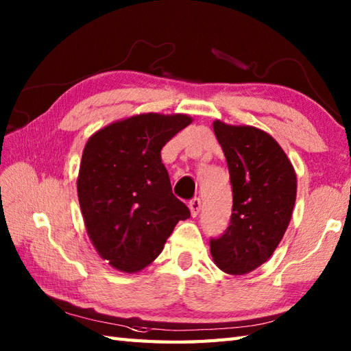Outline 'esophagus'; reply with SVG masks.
I'll return each mask as SVG.
<instances>
[{"label": "esophagus", "mask_w": 351, "mask_h": 351, "mask_svg": "<svg viewBox=\"0 0 351 351\" xmlns=\"http://www.w3.org/2000/svg\"><path fill=\"white\" fill-rule=\"evenodd\" d=\"M200 206H202V202H200L199 197H193V199L190 200V202H189V208H190L193 217H196V215L199 214Z\"/></svg>", "instance_id": "1"}]
</instances>
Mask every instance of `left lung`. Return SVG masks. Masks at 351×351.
Masks as SVG:
<instances>
[{"mask_svg": "<svg viewBox=\"0 0 351 351\" xmlns=\"http://www.w3.org/2000/svg\"><path fill=\"white\" fill-rule=\"evenodd\" d=\"M226 156L232 214L229 226L211 238V256L220 270L245 274L273 255L293 214L295 171L271 136L253 126L214 122Z\"/></svg>", "mask_w": 351, "mask_h": 351, "instance_id": "obj_1", "label": "left lung"}]
</instances>
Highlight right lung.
<instances>
[{
	"label": "right lung",
	"instance_id": "obj_1",
	"mask_svg": "<svg viewBox=\"0 0 351 351\" xmlns=\"http://www.w3.org/2000/svg\"><path fill=\"white\" fill-rule=\"evenodd\" d=\"M191 123L185 114H138L88 138L77 182L87 234L107 263L136 273L160 255L190 210L171 191L161 149Z\"/></svg>",
	"mask_w": 351,
	"mask_h": 351
}]
</instances>
